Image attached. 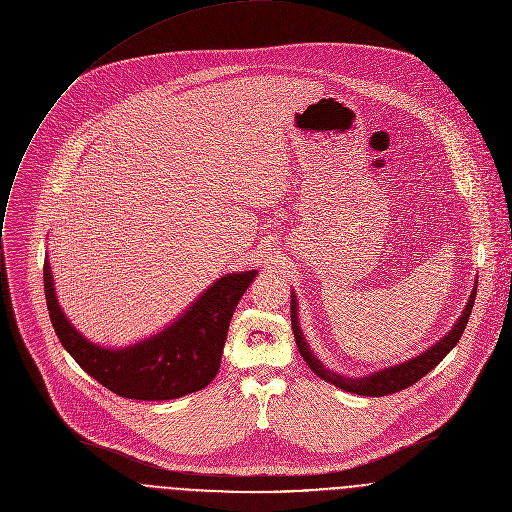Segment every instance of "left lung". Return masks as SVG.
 <instances>
[{"label": "left lung", "instance_id": "obj_1", "mask_svg": "<svg viewBox=\"0 0 512 512\" xmlns=\"http://www.w3.org/2000/svg\"><path fill=\"white\" fill-rule=\"evenodd\" d=\"M477 283H479V279L475 281V287L469 295V301H467L461 317L457 319L453 329L445 337H441V341H437L435 345H431L423 353L411 357L409 361L379 369V371L363 375V377H347L343 373H335V371L327 369L323 365V361L317 359V355L311 351L307 339L303 337V331H301V325H299V315H297V297H295V291H291V327H293L297 349H299L301 357L305 359V363L309 365V369L319 379L339 387L341 391L363 395V397H385V395L399 393V391L415 385L419 379H423L429 371H433L451 353L453 347H457V343L461 341V335H463V331L469 323L473 305H475Z\"/></svg>", "mask_w": 512, "mask_h": 512}]
</instances>
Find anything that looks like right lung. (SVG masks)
Instances as JSON below:
<instances>
[{
  "instance_id": "obj_1",
  "label": "right lung",
  "mask_w": 512,
  "mask_h": 512,
  "mask_svg": "<svg viewBox=\"0 0 512 512\" xmlns=\"http://www.w3.org/2000/svg\"><path fill=\"white\" fill-rule=\"evenodd\" d=\"M257 275L253 269L219 277L175 321L127 347L97 345L71 325L55 295L49 257L43 289L57 339L87 375L125 399L169 401L215 379L235 307Z\"/></svg>"
}]
</instances>
